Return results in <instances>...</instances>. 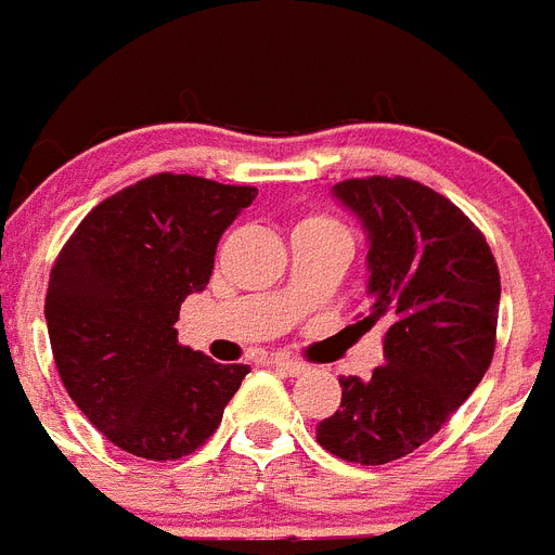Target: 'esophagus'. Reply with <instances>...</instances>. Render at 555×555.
Returning <instances> with one entry per match:
<instances>
[{
  "mask_svg": "<svg viewBox=\"0 0 555 555\" xmlns=\"http://www.w3.org/2000/svg\"><path fill=\"white\" fill-rule=\"evenodd\" d=\"M273 364H276L279 371L291 373V376H299V373L310 371L308 362H301V359H291V356H276V359H273Z\"/></svg>",
  "mask_w": 555,
  "mask_h": 555,
  "instance_id": "1",
  "label": "esophagus"
}]
</instances>
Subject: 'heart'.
Instances as JSON below:
<instances>
[{
	"instance_id": "obj_1",
	"label": "heart",
	"mask_w": 555,
	"mask_h": 555,
	"mask_svg": "<svg viewBox=\"0 0 555 555\" xmlns=\"http://www.w3.org/2000/svg\"><path fill=\"white\" fill-rule=\"evenodd\" d=\"M324 222H331V219H324V216H308V219H301L296 228H308V224H324Z\"/></svg>"
}]
</instances>
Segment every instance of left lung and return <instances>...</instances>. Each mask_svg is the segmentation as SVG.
I'll use <instances>...</instances> for the list:
<instances>
[{"instance_id":"left-lung-1","label":"left lung","mask_w":555,"mask_h":555,"mask_svg":"<svg viewBox=\"0 0 555 555\" xmlns=\"http://www.w3.org/2000/svg\"><path fill=\"white\" fill-rule=\"evenodd\" d=\"M333 196L367 233L362 324H385V364L371 379L341 376V404L317 439L345 462L387 465L439 434L488 373L502 282L479 228L427 184L367 176Z\"/></svg>"}]
</instances>
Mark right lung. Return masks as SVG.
<instances>
[{"label":"right lung","instance_id":"1","mask_svg":"<svg viewBox=\"0 0 555 555\" xmlns=\"http://www.w3.org/2000/svg\"><path fill=\"white\" fill-rule=\"evenodd\" d=\"M256 188L156 173L99 202L56 256L44 319L62 385L116 448L170 462L202 448L250 367L179 345L219 236Z\"/></svg>","mask_w":555,"mask_h":555}]
</instances>
